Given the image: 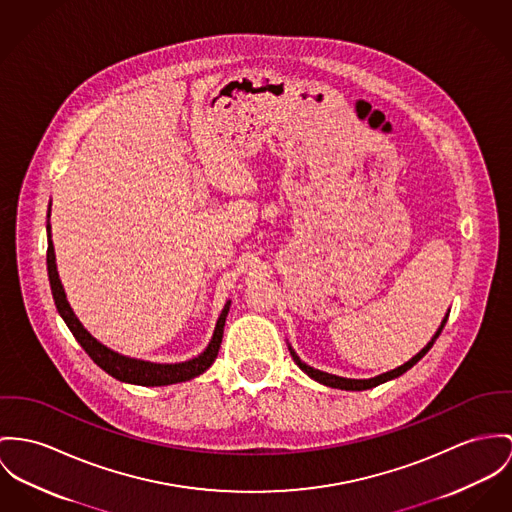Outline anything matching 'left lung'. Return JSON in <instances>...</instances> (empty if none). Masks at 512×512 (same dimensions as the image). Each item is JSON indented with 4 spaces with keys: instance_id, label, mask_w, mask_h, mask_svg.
Here are the masks:
<instances>
[{
    "instance_id": "left-lung-1",
    "label": "left lung",
    "mask_w": 512,
    "mask_h": 512,
    "mask_svg": "<svg viewBox=\"0 0 512 512\" xmlns=\"http://www.w3.org/2000/svg\"><path fill=\"white\" fill-rule=\"evenodd\" d=\"M450 314V312H448ZM448 314L444 315V319H442V323H440V327L436 329V333L433 335V339L419 351V353L415 354L413 358H409L405 364H401V366H397L394 370H390V372H384V374H380V376H374V378H368V380H354V378H343V376H335V374H329V372H323V370H317V368H312V366H308L304 360H300V356L294 353V349L288 345V351L292 354V358H294V362L300 366V370L302 372H306L312 380L315 382H319V384H323V386H329V388H337V390H347V392H362V390H370V388H376V386H380V384H384V382H388V380H394L397 376H401V374H405L409 368H413L425 354L431 351V347L434 345V341L438 339V335H440V331H442V327H444V323H446V319H448Z\"/></svg>"
}]
</instances>
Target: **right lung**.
<instances>
[{"label": "right lung", "mask_w": 512, "mask_h": 512, "mask_svg": "<svg viewBox=\"0 0 512 512\" xmlns=\"http://www.w3.org/2000/svg\"><path fill=\"white\" fill-rule=\"evenodd\" d=\"M46 218L50 220V206H48V214ZM46 236H48V251H46V267H48V280H50V290H52V298L56 304L58 314L62 315V319L66 321V325L70 327L72 335L76 337L81 349L91 356V360L103 368L109 376L117 378L118 382H126V384H134V386H171V384H179V382H187L200 376L202 372H206L212 362L216 360L218 351H220V343L224 337V325H226V317L230 312V300L226 302L222 314L216 321L212 339L208 343V347L202 353L185 360V362H175V364H159V362H150V360H140V358H130L124 354L117 353L113 349H109L107 345L99 343L78 319V315L74 314L62 280L56 269V255H54V243H52V234H50V222H46Z\"/></svg>", "instance_id": "add662e5"}]
</instances>
